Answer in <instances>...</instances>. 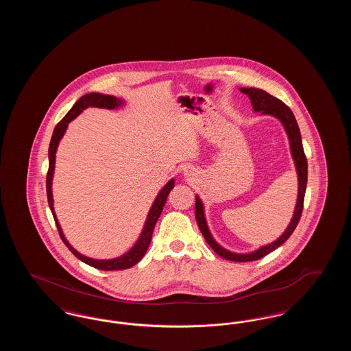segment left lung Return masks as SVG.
I'll use <instances>...</instances> for the list:
<instances>
[{
  "label": "left lung",
  "mask_w": 351,
  "mask_h": 351,
  "mask_svg": "<svg viewBox=\"0 0 351 351\" xmlns=\"http://www.w3.org/2000/svg\"><path fill=\"white\" fill-rule=\"evenodd\" d=\"M241 92L249 96L254 112H261L262 114L274 116L283 123L285 133H287L288 139H289L291 154H292V158H293V162H295L298 179H299V193H298V201H296L293 217L291 219L285 232L276 241H274L272 243L262 246L258 250L252 251V252L237 254V252H232V251L223 249L221 245H218L217 242L215 241V238L212 237V234L209 232V228H208V223H206V219H205L204 205H202V201L200 200L199 196H196L195 216H196L197 225L200 228L201 233L204 235L205 241L215 250V252H217L219 256L225 258L226 261H232V262H252V261H258V259L266 256L271 251L282 246L284 242L291 237V234L293 233V230L296 229V226L300 221L301 213H302L304 196H305L306 182H308V163H306V158H305L304 149H302L299 125L296 122V118L293 116L292 110L284 104L283 101L271 96L266 90L258 89V88H241Z\"/></svg>",
  "instance_id": "left-lung-1"
}]
</instances>
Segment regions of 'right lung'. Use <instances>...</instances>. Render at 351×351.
<instances>
[{
  "instance_id": "obj_1",
  "label": "right lung",
  "mask_w": 351,
  "mask_h": 351,
  "mask_svg": "<svg viewBox=\"0 0 351 351\" xmlns=\"http://www.w3.org/2000/svg\"><path fill=\"white\" fill-rule=\"evenodd\" d=\"M121 105H123V100H119V99L114 97V96H108V95H101V93H86V95H84L83 97H80L79 100L76 101V104L72 106V109L68 112L64 118L55 126L53 133H52V136H51L50 147H49V172H47V178H46V188H47V200H49V205H50L51 213H52L53 219H55L58 232L60 234V238L64 242V245L67 246L69 251L77 259H80L82 262L92 266V267L97 268V269H104V271H116V269H126V268L133 267L134 265H136L143 258V255L146 254V251L149 249L155 223H156L159 216L162 215V210H163V206H165V204L167 201L168 195H169L171 189L175 185V180L171 179L162 188V191L159 192V195L154 200V204L151 206L147 219L145 222L143 230H142V233L139 235L136 243L126 254H123L122 256H118V258H114V259H108V261L92 259V258H88V256H85L83 254H80L79 251L75 250L68 243V241L66 239L64 234H63V230H62V228L59 225V221L56 218V215H55V210H53V199H52V189H51L53 169H55V154H56V150H58L59 142H60V139L63 138V135H64L66 130H67L68 123L72 119L77 117L83 112L84 109L90 108V106L106 108V109H116V108L121 106Z\"/></svg>"
}]
</instances>
